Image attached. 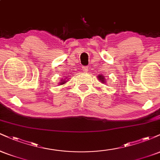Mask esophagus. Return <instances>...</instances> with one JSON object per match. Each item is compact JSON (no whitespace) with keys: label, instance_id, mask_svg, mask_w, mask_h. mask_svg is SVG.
<instances>
[{"label":"esophagus","instance_id":"obj_1","mask_svg":"<svg viewBox=\"0 0 160 160\" xmlns=\"http://www.w3.org/2000/svg\"><path fill=\"white\" fill-rule=\"evenodd\" d=\"M82 71H83L84 73L88 72V71H89V68L86 67V66H85V67H82Z\"/></svg>","mask_w":160,"mask_h":160}]
</instances>
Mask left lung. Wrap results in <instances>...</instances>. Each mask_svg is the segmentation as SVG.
I'll return each instance as SVG.
<instances>
[{
  "label": "left lung",
  "instance_id": "obj_1",
  "mask_svg": "<svg viewBox=\"0 0 160 160\" xmlns=\"http://www.w3.org/2000/svg\"><path fill=\"white\" fill-rule=\"evenodd\" d=\"M97 78H98V80L99 81H100L101 82H102V83H106L105 78H104V77L102 74H98Z\"/></svg>",
  "mask_w": 160,
  "mask_h": 160
}]
</instances>
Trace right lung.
I'll use <instances>...</instances> for the list:
<instances>
[{
	"label": "right lung",
	"mask_w": 160,
	"mask_h": 160,
	"mask_svg": "<svg viewBox=\"0 0 160 160\" xmlns=\"http://www.w3.org/2000/svg\"><path fill=\"white\" fill-rule=\"evenodd\" d=\"M67 78V80H66V79ZM69 79V78H68ZM68 79L67 78V77H66L65 78H62L61 80H59V83H58V85H63V84H65V83H66V82H67V81L68 80Z\"/></svg>",
	"instance_id": "add662e5"
}]
</instances>
